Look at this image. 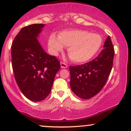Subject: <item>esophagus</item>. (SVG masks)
Wrapping results in <instances>:
<instances>
[{
  "mask_svg": "<svg viewBox=\"0 0 131 131\" xmlns=\"http://www.w3.org/2000/svg\"><path fill=\"white\" fill-rule=\"evenodd\" d=\"M60 65H61V68H68V64L64 63L63 62H61Z\"/></svg>",
  "mask_w": 131,
  "mask_h": 131,
  "instance_id": "34e87169",
  "label": "esophagus"
}]
</instances>
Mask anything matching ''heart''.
Here are the masks:
<instances>
[{
    "label": "heart",
    "mask_w": 131,
    "mask_h": 131,
    "mask_svg": "<svg viewBox=\"0 0 131 131\" xmlns=\"http://www.w3.org/2000/svg\"><path fill=\"white\" fill-rule=\"evenodd\" d=\"M103 39L100 34L90 33L82 29L64 30L58 37L52 34L48 39V48L50 54L57 56L62 52L64 46L68 48L71 59L76 63L89 61L101 49Z\"/></svg>",
    "instance_id": "heart-1"
}]
</instances>
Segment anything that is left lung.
<instances>
[{
    "label": "left lung",
    "mask_w": 131,
    "mask_h": 131,
    "mask_svg": "<svg viewBox=\"0 0 131 131\" xmlns=\"http://www.w3.org/2000/svg\"><path fill=\"white\" fill-rule=\"evenodd\" d=\"M104 49L97 58L78 66H71L70 87L79 98L89 99L97 95L103 88L112 71L115 55L113 46L109 36Z\"/></svg>",
    "instance_id": "left-lung-1"
}]
</instances>
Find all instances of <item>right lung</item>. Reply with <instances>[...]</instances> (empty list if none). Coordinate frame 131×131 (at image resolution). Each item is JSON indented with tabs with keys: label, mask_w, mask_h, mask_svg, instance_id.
<instances>
[{
	"label": "right lung",
	"mask_w": 131,
	"mask_h": 131,
	"mask_svg": "<svg viewBox=\"0 0 131 131\" xmlns=\"http://www.w3.org/2000/svg\"><path fill=\"white\" fill-rule=\"evenodd\" d=\"M44 26L43 24H33L24 27L12 46L16 82L24 95L33 102L42 101L49 95L60 68L58 59L48 55L37 40Z\"/></svg>",
	"instance_id": "add662e5"
}]
</instances>
